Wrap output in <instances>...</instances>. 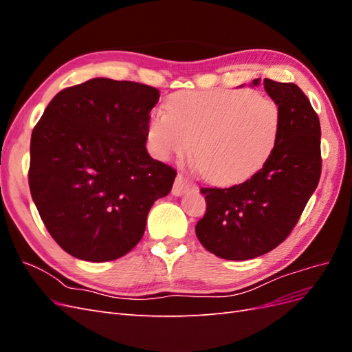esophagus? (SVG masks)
<instances>
[{"label": "esophagus", "mask_w": 352, "mask_h": 352, "mask_svg": "<svg viewBox=\"0 0 352 352\" xmlns=\"http://www.w3.org/2000/svg\"><path fill=\"white\" fill-rule=\"evenodd\" d=\"M190 188H192V185H190L189 180L184 175H177L172 192H173V195L179 197V195H184L185 192H188Z\"/></svg>", "instance_id": "esophagus-1"}]
</instances>
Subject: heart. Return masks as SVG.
<instances>
[{"label":"heart","instance_id":"1","mask_svg":"<svg viewBox=\"0 0 352 352\" xmlns=\"http://www.w3.org/2000/svg\"><path fill=\"white\" fill-rule=\"evenodd\" d=\"M155 111L146 136L160 160L192 151L207 179L235 184L260 170L273 154L282 126L279 104L247 89L182 91Z\"/></svg>","mask_w":352,"mask_h":352}]
</instances>
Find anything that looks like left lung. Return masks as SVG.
Returning a JSON list of instances; mask_svg holds the SVG:
<instances>
[{"label":"left lung","mask_w":352,"mask_h":352,"mask_svg":"<svg viewBox=\"0 0 352 352\" xmlns=\"http://www.w3.org/2000/svg\"><path fill=\"white\" fill-rule=\"evenodd\" d=\"M263 87L282 114L273 154L242 184L199 189L207 210L195 226L197 238L220 258L251 260L280 245L300 220L322 173L320 120L310 100L295 83L264 79Z\"/></svg>","instance_id":"obj_1"}]
</instances>
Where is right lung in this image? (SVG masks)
<instances>
[{"label": "right lung", "instance_id": "obj_1", "mask_svg": "<svg viewBox=\"0 0 352 352\" xmlns=\"http://www.w3.org/2000/svg\"><path fill=\"white\" fill-rule=\"evenodd\" d=\"M160 91L95 78L60 91L30 138L29 188L50 235L79 260L123 257L176 170L146 151Z\"/></svg>", "mask_w": 352, "mask_h": 352}]
</instances>
